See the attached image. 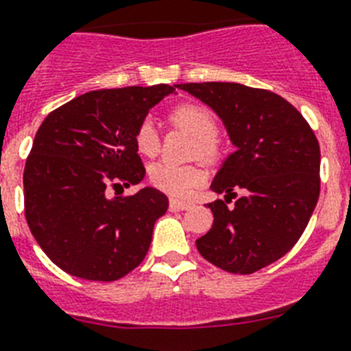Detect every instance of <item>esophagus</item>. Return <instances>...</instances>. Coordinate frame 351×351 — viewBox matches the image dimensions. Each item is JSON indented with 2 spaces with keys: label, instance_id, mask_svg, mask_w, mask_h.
<instances>
[{
  "label": "esophagus",
  "instance_id": "esophagus-1",
  "mask_svg": "<svg viewBox=\"0 0 351 351\" xmlns=\"http://www.w3.org/2000/svg\"><path fill=\"white\" fill-rule=\"evenodd\" d=\"M191 207H193V203L191 202H184V199H176V198L169 199L171 210H187V208Z\"/></svg>",
  "mask_w": 351,
  "mask_h": 351
}]
</instances>
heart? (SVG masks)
<instances>
[{
    "mask_svg": "<svg viewBox=\"0 0 351 351\" xmlns=\"http://www.w3.org/2000/svg\"><path fill=\"white\" fill-rule=\"evenodd\" d=\"M169 121L178 128H184L193 135V153L203 160L212 162L219 157V144H217V125L216 116L207 107L196 103H182L169 112ZM135 149L143 157H155L160 152V137L149 119H144L134 135ZM148 180L158 191L184 198L193 193L203 180L202 171L191 164H175V162L162 160L152 164L148 169Z\"/></svg>",
    "mask_w": 351,
    "mask_h": 351,
    "instance_id": "1",
    "label": "heart"
}]
</instances>
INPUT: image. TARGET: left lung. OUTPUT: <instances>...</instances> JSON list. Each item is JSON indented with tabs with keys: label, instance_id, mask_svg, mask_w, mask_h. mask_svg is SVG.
<instances>
[{
	"label": "left lung",
	"instance_id": "obj_1",
	"mask_svg": "<svg viewBox=\"0 0 351 351\" xmlns=\"http://www.w3.org/2000/svg\"><path fill=\"white\" fill-rule=\"evenodd\" d=\"M178 89L214 108L237 148L212 182L226 196L208 203L214 223L196 248L228 273H255L284 257L311 219L321 187L319 143L307 119L271 90L232 82Z\"/></svg>",
	"mask_w": 351,
	"mask_h": 351
}]
</instances>
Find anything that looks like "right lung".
<instances>
[{
    "mask_svg": "<svg viewBox=\"0 0 351 351\" xmlns=\"http://www.w3.org/2000/svg\"><path fill=\"white\" fill-rule=\"evenodd\" d=\"M175 87L85 93L49 112L26 158L25 216L60 269L96 282L119 280L144 261L167 196L153 187L110 198L108 189L144 178L134 135Z\"/></svg>",
    "mask_w": 351,
    "mask_h": 351,
    "instance_id": "1",
    "label": "right lung"
}]
</instances>
